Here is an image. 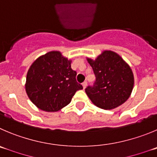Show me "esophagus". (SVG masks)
I'll return each mask as SVG.
<instances>
[{
  "label": "esophagus",
  "mask_w": 157,
  "mask_h": 157,
  "mask_svg": "<svg viewBox=\"0 0 157 157\" xmlns=\"http://www.w3.org/2000/svg\"><path fill=\"white\" fill-rule=\"evenodd\" d=\"M87 81H84L83 83H82V86H83V89H85L86 87H87Z\"/></svg>",
  "instance_id": "34e87169"
}]
</instances>
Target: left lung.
Masks as SVG:
<instances>
[{
  "label": "left lung",
  "instance_id": "1",
  "mask_svg": "<svg viewBox=\"0 0 157 157\" xmlns=\"http://www.w3.org/2000/svg\"><path fill=\"white\" fill-rule=\"evenodd\" d=\"M93 68L96 81L85 92L98 108L111 110L125 103L134 87V75L130 66L118 53L104 50L95 59L87 57Z\"/></svg>",
  "mask_w": 157,
  "mask_h": 157
}]
</instances>
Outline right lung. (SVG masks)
<instances>
[{"label":"right lung","instance_id":"obj_1","mask_svg":"<svg viewBox=\"0 0 157 157\" xmlns=\"http://www.w3.org/2000/svg\"><path fill=\"white\" fill-rule=\"evenodd\" d=\"M71 59L59 51H50L38 57L29 67L25 91L31 101L44 112H58L70 103L83 87L76 80Z\"/></svg>","mask_w":157,"mask_h":157}]
</instances>
